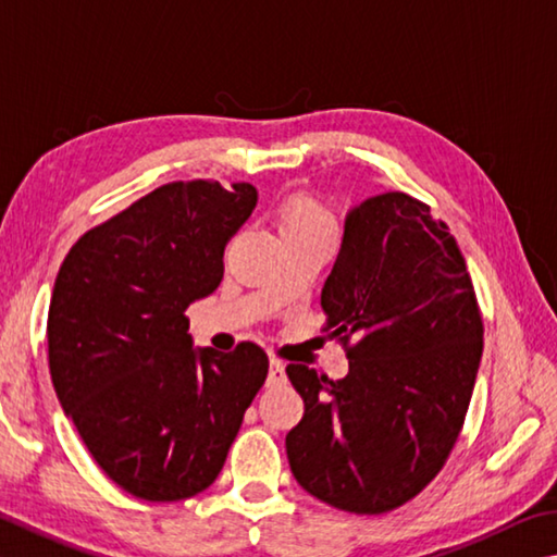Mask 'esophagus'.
Here are the masks:
<instances>
[{
    "mask_svg": "<svg viewBox=\"0 0 557 557\" xmlns=\"http://www.w3.org/2000/svg\"><path fill=\"white\" fill-rule=\"evenodd\" d=\"M285 380V362L280 358H270V372H268V384H280Z\"/></svg>",
    "mask_w": 557,
    "mask_h": 557,
    "instance_id": "1",
    "label": "esophagus"
}]
</instances>
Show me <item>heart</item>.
<instances>
[{
	"label": "heart",
	"mask_w": 557,
	"mask_h": 557,
	"mask_svg": "<svg viewBox=\"0 0 557 557\" xmlns=\"http://www.w3.org/2000/svg\"><path fill=\"white\" fill-rule=\"evenodd\" d=\"M331 226L329 211L309 195H295L282 209L280 228H323Z\"/></svg>",
	"instance_id": "heart-1"
}]
</instances>
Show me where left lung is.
<instances>
[{
	"label": "left lung",
	"instance_id": "8db88e82",
	"mask_svg": "<svg viewBox=\"0 0 557 557\" xmlns=\"http://www.w3.org/2000/svg\"><path fill=\"white\" fill-rule=\"evenodd\" d=\"M321 309L348 375L287 366L305 399L292 474L336 509L392 511L436 478L470 407L484 331L470 272L431 207L384 191L348 211Z\"/></svg>",
	"mask_w": 557,
	"mask_h": 557
}]
</instances>
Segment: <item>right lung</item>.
<instances>
[{
  "label": "right lung",
  "instance_id": "obj_1",
  "mask_svg": "<svg viewBox=\"0 0 557 557\" xmlns=\"http://www.w3.org/2000/svg\"><path fill=\"white\" fill-rule=\"evenodd\" d=\"M258 205L248 182H170L70 248L48 311V366L99 468L146 502L205 492L268 377L256 343L191 348V301Z\"/></svg>",
  "mask_w": 557,
  "mask_h": 557
}]
</instances>
